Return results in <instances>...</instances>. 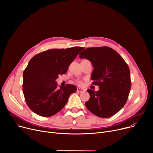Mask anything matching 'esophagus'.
Masks as SVG:
<instances>
[{
  "instance_id": "34e87169",
  "label": "esophagus",
  "mask_w": 153,
  "mask_h": 153,
  "mask_svg": "<svg viewBox=\"0 0 153 153\" xmlns=\"http://www.w3.org/2000/svg\"><path fill=\"white\" fill-rule=\"evenodd\" d=\"M85 91V90L84 89H81V88H79V87H77V92H84Z\"/></svg>"
}]
</instances>
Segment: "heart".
<instances>
[{"label":"heart","mask_w":153,"mask_h":153,"mask_svg":"<svg viewBox=\"0 0 153 153\" xmlns=\"http://www.w3.org/2000/svg\"><path fill=\"white\" fill-rule=\"evenodd\" d=\"M77 84H79V85H81V84H82V81H80V80H79V81H77Z\"/></svg>","instance_id":"obj_1"}]
</instances>
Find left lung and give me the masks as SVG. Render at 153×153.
<instances>
[{
  "mask_svg": "<svg viewBox=\"0 0 153 153\" xmlns=\"http://www.w3.org/2000/svg\"><path fill=\"white\" fill-rule=\"evenodd\" d=\"M79 58L91 62L94 68L92 84L99 87L97 92L87 90L90 99L85 103V107L99 117L114 115L125 105L130 92L128 64L116 51L107 46L88 48L79 53Z\"/></svg>",
  "mask_w": 153,
  "mask_h": 153,
  "instance_id": "left-lung-1",
  "label": "left lung"
}]
</instances>
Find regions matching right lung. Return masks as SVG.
<instances>
[{"mask_svg": "<svg viewBox=\"0 0 153 153\" xmlns=\"http://www.w3.org/2000/svg\"><path fill=\"white\" fill-rule=\"evenodd\" d=\"M82 47L51 49L36 54L23 74V92L28 107L38 115L48 117L57 114L68 102L74 85L58 87L56 79L66 74L71 63Z\"/></svg>", "mask_w": 153, "mask_h": 153, "instance_id": "1", "label": "right lung"}]
</instances>
